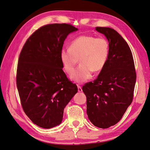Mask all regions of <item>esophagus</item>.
I'll list each match as a JSON object with an SVG mask.
<instances>
[{
    "mask_svg": "<svg viewBox=\"0 0 150 150\" xmlns=\"http://www.w3.org/2000/svg\"><path fill=\"white\" fill-rule=\"evenodd\" d=\"M78 92H81L82 91V88H81V86L78 85Z\"/></svg>",
    "mask_w": 150,
    "mask_h": 150,
    "instance_id": "obj_1",
    "label": "esophagus"
}]
</instances>
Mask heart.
<instances>
[{
	"instance_id": "heart-1",
	"label": "heart",
	"mask_w": 150,
	"mask_h": 150,
	"mask_svg": "<svg viewBox=\"0 0 150 150\" xmlns=\"http://www.w3.org/2000/svg\"><path fill=\"white\" fill-rule=\"evenodd\" d=\"M110 52V45L104 38L81 35L71 42L69 49L63 48L60 59L64 71L71 74L79 59L81 64L71 76L77 83H84L91 78L93 71H101L105 66Z\"/></svg>"
}]
</instances>
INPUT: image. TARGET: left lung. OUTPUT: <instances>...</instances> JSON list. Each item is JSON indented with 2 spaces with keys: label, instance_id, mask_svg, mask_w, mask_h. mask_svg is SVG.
<instances>
[{
  "label": "left lung",
  "instance_id": "obj_1",
  "mask_svg": "<svg viewBox=\"0 0 150 150\" xmlns=\"http://www.w3.org/2000/svg\"><path fill=\"white\" fill-rule=\"evenodd\" d=\"M95 29L108 39L110 52L98 78L82 89L89 120L104 129L118 122L132 103L137 74L132 52L122 36L110 28Z\"/></svg>",
  "mask_w": 150,
  "mask_h": 150
}]
</instances>
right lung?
<instances>
[{
	"label": "right lung",
	"instance_id": "add662e5",
	"mask_svg": "<svg viewBox=\"0 0 150 150\" xmlns=\"http://www.w3.org/2000/svg\"><path fill=\"white\" fill-rule=\"evenodd\" d=\"M78 30L69 24H51L36 30L20 53L16 84L22 109L43 128L59 125L64 109L78 87L62 70L60 52L67 35Z\"/></svg>",
	"mask_w": 150,
	"mask_h": 150
}]
</instances>
